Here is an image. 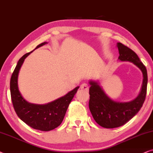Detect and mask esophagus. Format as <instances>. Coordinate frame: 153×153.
Segmentation results:
<instances>
[{"instance_id": "34e87169", "label": "esophagus", "mask_w": 153, "mask_h": 153, "mask_svg": "<svg viewBox=\"0 0 153 153\" xmlns=\"http://www.w3.org/2000/svg\"><path fill=\"white\" fill-rule=\"evenodd\" d=\"M80 89H82L85 91H88L89 90V85H87V83H82V84L80 85Z\"/></svg>"}]
</instances>
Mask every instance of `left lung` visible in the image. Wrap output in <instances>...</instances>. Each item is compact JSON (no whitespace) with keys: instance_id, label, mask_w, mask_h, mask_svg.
<instances>
[{"instance_id":"obj_1","label":"left lung","mask_w":153,"mask_h":153,"mask_svg":"<svg viewBox=\"0 0 153 153\" xmlns=\"http://www.w3.org/2000/svg\"><path fill=\"white\" fill-rule=\"evenodd\" d=\"M118 59L133 63L141 71L143 82L140 92L135 99L128 102L114 101L106 94L99 81L89 80V108L94 120L101 127L107 129L123 126L134 117L141 108L147 91L148 74L146 66L140 62L137 54L120 42H117Z\"/></svg>"}]
</instances>
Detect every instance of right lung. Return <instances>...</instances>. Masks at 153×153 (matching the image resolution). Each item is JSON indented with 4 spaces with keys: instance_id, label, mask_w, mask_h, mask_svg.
Returning <instances> with one entry per match:
<instances>
[{
    "instance_id": "1",
    "label": "right lung",
    "mask_w": 153,
    "mask_h": 153,
    "mask_svg": "<svg viewBox=\"0 0 153 153\" xmlns=\"http://www.w3.org/2000/svg\"><path fill=\"white\" fill-rule=\"evenodd\" d=\"M48 43L47 42H42L38 45L36 49ZM32 52L26 53L20 58L14 70L10 79L11 99L16 113L24 123L35 129L48 131L55 129L62 123L69 103L78 91L79 87H75L66 95L45 104H36L28 102L22 97L19 90L18 75L24 59Z\"/></svg>"
}]
</instances>
